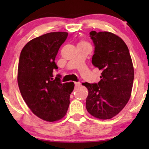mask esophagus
I'll return each instance as SVG.
<instances>
[{"instance_id": "1", "label": "esophagus", "mask_w": 149, "mask_h": 149, "mask_svg": "<svg viewBox=\"0 0 149 149\" xmlns=\"http://www.w3.org/2000/svg\"><path fill=\"white\" fill-rule=\"evenodd\" d=\"M74 84H75V87H78V86H79V85H80L81 83L78 81V82H74Z\"/></svg>"}]
</instances>
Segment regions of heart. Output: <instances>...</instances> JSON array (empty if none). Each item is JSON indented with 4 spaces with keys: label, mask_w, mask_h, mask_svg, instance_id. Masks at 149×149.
Segmentation results:
<instances>
[{
    "label": "heart",
    "mask_w": 149,
    "mask_h": 149,
    "mask_svg": "<svg viewBox=\"0 0 149 149\" xmlns=\"http://www.w3.org/2000/svg\"><path fill=\"white\" fill-rule=\"evenodd\" d=\"M81 43H83V42H81Z\"/></svg>",
    "instance_id": "1"
}]
</instances>
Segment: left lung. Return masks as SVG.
I'll return each mask as SVG.
<instances>
[{"label":"left lung","instance_id":"1","mask_svg":"<svg viewBox=\"0 0 149 149\" xmlns=\"http://www.w3.org/2000/svg\"><path fill=\"white\" fill-rule=\"evenodd\" d=\"M89 36L95 47L92 63L102 74L97 84H82L89 91L86 108L93 116L110 119L130 98L134 79L132 58L124 41L114 33L92 31Z\"/></svg>","mask_w":149,"mask_h":149}]
</instances>
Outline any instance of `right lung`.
<instances>
[{"instance_id": "add662e5", "label": "right lung", "mask_w": 149, "mask_h": 149, "mask_svg": "<svg viewBox=\"0 0 149 149\" xmlns=\"http://www.w3.org/2000/svg\"><path fill=\"white\" fill-rule=\"evenodd\" d=\"M67 32H51L32 39L20 53L17 84L24 101L34 114L48 122L66 114L74 82L62 84L55 58L68 37Z\"/></svg>"}]
</instances>
